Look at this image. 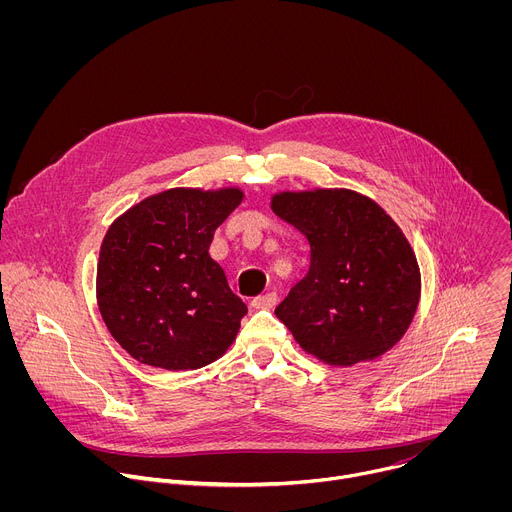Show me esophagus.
<instances>
[{
  "label": "esophagus",
  "mask_w": 512,
  "mask_h": 512,
  "mask_svg": "<svg viewBox=\"0 0 512 512\" xmlns=\"http://www.w3.org/2000/svg\"><path fill=\"white\" fill-rule=\"evenodd\" d=\"M275 304H277V294H275V291H269V294L259 296V298L253 300V308L255 310H271V308H275Z\"/></svg>",
  "instance_id": "esophagus-1"
}]
</instances>
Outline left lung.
Returning <instances> with one entry per match:
<instances>
[{"label": "left lung", "instance_id": "1", "mask_svg": "<svg viewBox=\"0 0 512 512\" xmlns=\"http://www.w3.org/2000/svg\"><path fill=\"white\" fill-rule=\"evenodd\" d=\"M271 210L310 243V269L275 316L296 342L332 367L391 350L421 296L415 253L393 218L346 188L277 192Z\"/></svg>", "mask_w": 512, "mask_h": 512}]
</instances>
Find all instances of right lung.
Segmentation results:
<instances>
[{
	"label": "right lung",
	"instance_id": "add662e5",
	"mask_svg": "<svg viewBox=\"0 0 512 512\" xmlns=\"http://www.w3.org/2000/svg\"><path fill=\"white\" fill-rule=\"evenodd\" d=\"M241 188H170L111 223L99 251L97 304L111 336L141 364L194 371L235 342L247 306L208 255Z\"/></svg>",
	"mask_w": 512,
	"mask_h": 512
}]
</instances>
